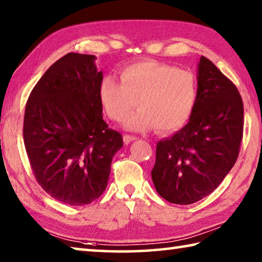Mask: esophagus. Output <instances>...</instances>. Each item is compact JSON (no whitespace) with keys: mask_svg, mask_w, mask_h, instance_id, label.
<instances>
[{"mask_svg":"<svg viewBox=\"0 0 262 262\" xmlns=\"http://www.w3.org/2000/svg\"><path fill=\"white\" fill-rule=\"evenodd\" d=\"M137 139H138V138H137V137H135V136H130V135H124L123 136V140H124V143H125V144L131 143V141H135Z\"/></svg>","mask_w":262,"mask_h":262,"instance_id":"obj_1","label":"esophagus"}]
</instances>
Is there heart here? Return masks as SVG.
<instances>
[{"label":"heart","instance_id":"obj_1","mask_svg":"<svg viewBox=\"0 0 262 262\" xmlns=\"http://www.w3.org/2000/svg\"><path fill=\"white\" fill-rule=\"evenodd\" d=\"M105 114L122 122L136 104L139 109L125 121L132 131L175 132L189 122L196 103L194 76L185 70L157 61L128 64L121 70V81L105 77L99 87Z\"/></svg>","mask_w":262,"mask_h":262}]
</instances>
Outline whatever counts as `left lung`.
<instances>
[{"instance_id": "obj_1", "label": "left lung", "mask_w": 262, "mask_h": 262, "mask_svg": "<svg viewBox=\"0 0 262 262\" xmlns=\"http://www.w3.org/2000/svg\"><path fill=\"white\" fill-rule=\"evenodd\" d=\"M189 123L157 145L152 180L169 203L190 205L212 193L239 154L244 107L235 84L205 56Z\"/></svg>"}]
</instances>
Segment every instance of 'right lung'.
Returning <instances> with one entry per match:
<instances>
[{"mask_svg": "<svg viewBox=\"0 0 262 262\" xmlns=\"http://www.w3.org/2000/svg\"><path fill=\"white\" fill-rule=\"evenodd\" d=\"M94 55L69 53L50 67L27 100L24 144L41 187L63 204H91L108 184L119 132L102 118L103 79Z\"/></svg>", "mask_w": 262, "mask_h": 262, "instance_id": "add662e5", "label": "right lung"}]
</instances>
